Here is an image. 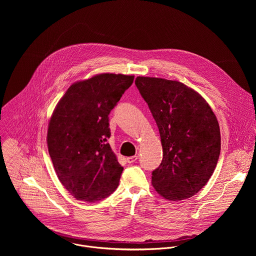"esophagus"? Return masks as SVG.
Segmentation results:
<instances>
[{"label": "esophagus", "mask_w": 256, "mask_h": 256, "mask_svg": "<svg viewBox=\"0 0 256 256\" xmlns=\"http://www.w3.org/2000/svg\"><path fill=\"white\" fill-rule=\"evenodd\" d=\"M137 160H138V156H133L127 158V162H128L129 164H133V162H135Z\"/></svg>", "instance_id": "esophagus-1"}]
</instances>
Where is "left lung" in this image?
Segmentation results:
<instances>
[{
  "instance_id": "left-lung-1",
  "label": "left lung",
  "mask_w": 256,
  "mask_h": 256,
  "mask_svg": "<svg viewBox=\"0 0 256 256\" xmlns=\"http://www.w3.org/2000/svg\"><path fill=\"white\" fill-rule=\"evenodd\" d=\"M135 84L156 120L162 146L152 185L166 200L190 198L216 168L220 152L217 117L197 92L180 82L137 76Z\"/></svg>"
}]
</instances>
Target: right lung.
<instances>
[{
	"label": "right lung",
	"instance_id": "add662e5",
	"mask_svg": "<svg viewBox=\"0 0 256 256\" xmlns=\"http://www.w3.org/2000/svg\"><path fill=\"white\" fill-rule=\"evenodd\" d=\"M133 80L104 73L76 82L53 111L48 152L60 182L76 200H102L119 184L123 168L108 143V115Z\"/></svg>",
	"mask_w": 256,
	"mask_h": 256
}]
</instances>
